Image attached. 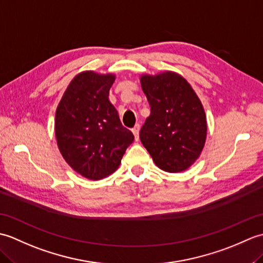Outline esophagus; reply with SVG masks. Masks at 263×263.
I'll return each instance as SVG.
<instances>
[{"label":"esophagus","instance_id":"1","mask_svg":"<svg viewBox=\"0 0 263 263\" xmlns=\"http://www.w3.org/2000/svg\"><path fill=\"white\" fill-rule=\"evenodd\" d=\"M139 131H140V125H139V124H137L135 127L132 128V132H133V135H135L136 141L139 140Z\"/></svg>","mask_w":263,"mask_h":263}]
</instances>
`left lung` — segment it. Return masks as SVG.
Here are the masks:
<instances>
[{"instance_id":"8db88e82","label":"left lung","mask_w":263,"mask_h":263,"mask_svg":"<svg viewBox=\"0 0 263 263\" xmlns=\"http://www.w3.org/2000/svg\"><path fill=\"white\" fill-rule=\"evenodd\" d=\"M150 113L140 140L160 170L180 173L191 167L206 139L203 105L185 78L173 71L141 74Z\"/></svg>"}]
</instances>
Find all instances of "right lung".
<instances>
[{
  "label": "right lung",
  "mask_w": 263,
  "mask_h": 263,
  "mask_svg": "<svg viewBox=\"0 0 263 263\" xmlns=\"http://www.w3.org/2000/svg\"><path fill=\"white\" fill-rule=\"evenodd\" d=\"M115 79L114 73L80 72L66 87L55 113L60 153L72 170L88 180L113 174L135 140L109 102Z\"/></svg>",
  "instance_id": "1"
}]
</instances>
